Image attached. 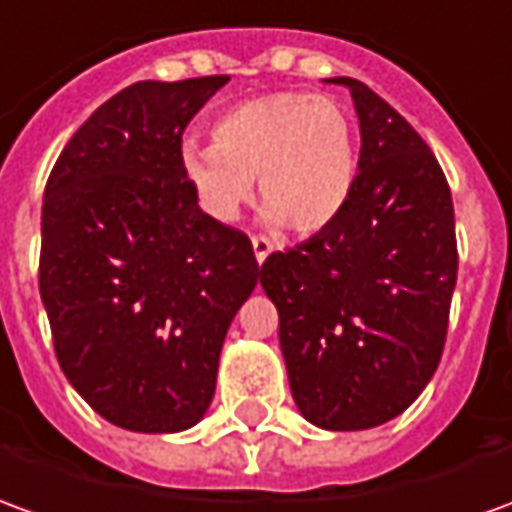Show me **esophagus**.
<instances>
[{"label": "esophagus", "instance_id": "obj_1", "mask_svg": "<svg viewBox=\"0 0 512 512\" xmlns=\"http://www.w3.org/2000/svg\"><path fill=\"white\" fill-rule=\"evenodd\" d=\"M252 249H255L257 263H263V260L271 255V249H274V246H271V241H268V238H252Z\"/></svg>", "mask_w": 512, "mask_h": 512}]
</instances>
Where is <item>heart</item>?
Listing matches in <instances>:
<instances>
[{
	"label": "heart",
	"mask_w": 512,
	"mask_h": 512,
	"mask_svg": "<svg viewBox=\"0 0 512 512\" xmlns=\"http://www.w3.org/2000/svg\"><path fill=\"white\" fill-rule=\"evenodd\" d=\"M357 124L335 96L274 91L227 107L210 124V144L180 146L182 177L219 224L238 221L252 182L268 224L296 235L332 227L357 182Z\"/></svg>",
	"instance_id": "heart-1"
}]
</instances>
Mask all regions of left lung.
<instances>
[{"label":"left lung","instance_id":"obj_1","mask_svg":"<svg viewBox=\"0 0 512 512\" xmlns=\"http://www.w3.org/2000/svg\"><path fill=\"white\" fill-rule=\"evenodd\" d=\"M327 82L349 88L360 121L355 191L332 227L268 255L260 285L299 413L352 432L405 413L441 363L455 207L430 146L382 96L352 77Z\"/></svg>","mask_w":512,"mask_h":512}]
</instances>
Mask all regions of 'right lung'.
Here are the masks:
<instances>
[{
	"label": "right lung",
	"mask_w": 512,
	"mask_h": 512,
	"mask_svg": "<svg viewBox=\"0 0 512 512\" xmlns=\"http://www.w3.org/2000/svg\"><path fill=\"white\" fill-rule=\"evenodd\" d=\"M227 80L124 88L46 182L38 285L57 363L121 430L202 421L227 330L260 280L252 241L202 213L180 169L182 132Z\"/></svg>",
	"instance_id": "add662e5"
}]
</instances>
